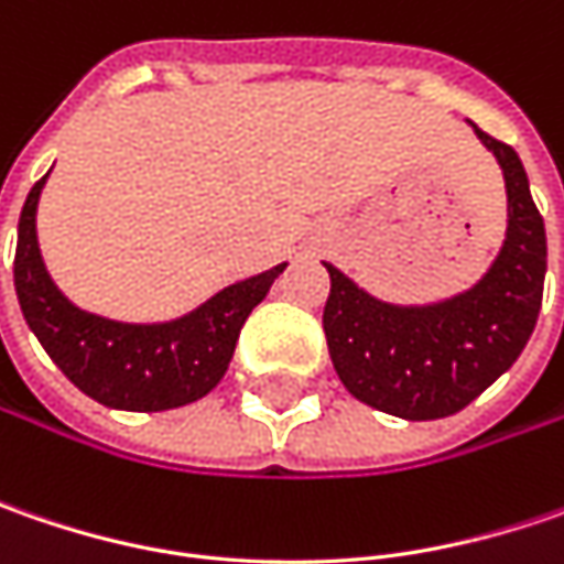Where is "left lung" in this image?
Masks as SVG:
<instances>
[{"label": "left lung", "mask_w": 564, "mask_h": 564, "mask_svg": "<svg viewBox=\"0 0 564 564\" xmlns=\"http://www.w3.org/2000/svg\"><path fill=\"white\" fill-rule=\"evenodd\" d=\"M474 131L502 165L509 231L470 292L430 307H395L326 263L323 329L338 379L358 401L404 421H436L467 408L524 351L543 304L546 228L528 172L509 143Z\"/></svg>", "instance_id": "8db88e82"}]
</instances>
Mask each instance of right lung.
Instances as JSON below:
<instances>
[{
  "instance_id": "right-lung-1",
  "label": "right lung",
  "mask_w": 564,
  "mask_h": 564,
  "mask_svg": "<svg viewBox=\"0 0 564 564\" xmlns=\"http://www.w3.org/2000/svg\"><path fill=\"white\" fill-rule=\"evenodd\" d=\"M46 175L31 187L14 248V292L21 314L84 395L119 411H169L204 399L226 377L250 311L267 297L282 267L260 272L209 297L194 314L131 326L84 314L58 292L36 248V200Z\"/></svg>"
}]
</instances>
